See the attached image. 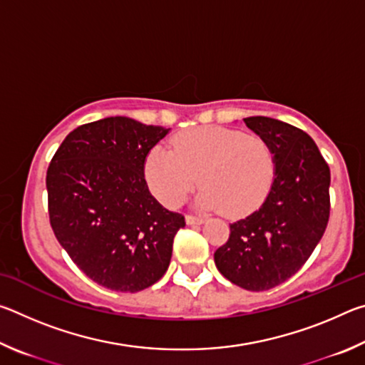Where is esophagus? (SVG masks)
Listing matches in <instances>:
<instances>
[{
  "instance_id": "esophagus-1",
  "label": "esophagus",
  "mask_w": 365,
  "mask_h": 365,
  "mask_svg": "<svg viewBox=\"0 0 365 365\" xmlns=\"http://www.w3.org/2000/svg\"><path fill=\"white\" fill-rule=\"evenodd\" d=\"M185 220H187L188 225H200V224H202V222H205V219L197 217V215H193V214H187Z\"/></svg>"
}]
</instances>
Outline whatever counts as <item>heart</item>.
Listing matches in <instances>:
<instances>
[{"instance_id": "obj_1", "label": "heart", "mask_w": 365, "mask_h": 365, "mask_svg": "<svg viewBox=\"0 0 365 365\" xmlns=\"http://www.w3.org/2000/svg\"><path fill=\"white\" fill-rule=\"evenodd\" d=\"M143 174L151 193L164 206H180L200 180L197 205L202 209L245 217L269 196L277 159L262 137L209 125L178 133L170 150L153 148Z\"/></svg>"}]
</instances>
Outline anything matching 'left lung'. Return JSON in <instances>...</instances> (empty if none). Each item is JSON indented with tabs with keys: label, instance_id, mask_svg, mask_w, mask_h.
<instances>
[{
	"label": "left lung",
	"instance_id": "1",
	"mask_svg": "<svg viewBox=\"0 0 365 365\" xmlns=\"http://www.w3.org/2000/svg\"><path fill=\"white\" fill-rule=\"evenodd\" d=\"M243 120L272 146L277 175L262 206L230 225L214 261L235 285L264 292L294 275L322 238L330 217V169L301 128L262 115Z\"/></svg>",
	"mask_w": 365,
	"mask_h": 365
}]
</instances>
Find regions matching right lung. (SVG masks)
Listing matches in <instances>:
<instances>
[{
  "label": "right lung",
  "mask_w": 365,
  "mask_h": 365,
  "mask_svg": "<svg viewBox=\"0 0 365 365\" xmlns=\"http://www.w3.org/2000/svg\"><path fill=\"white\" fill-rule=\"evenodd\" d=\"M170 128L130 117L77 127L46 172L49 224L86 277L114 292L137 293L165 274L185 217L156 201L145 159Z\"/></svg>",
  "instance_id": "add662e5"
}]
</instances>
